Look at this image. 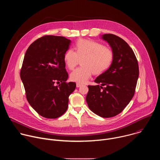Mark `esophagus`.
I'll return each mask as SVG.
<instances>
[{"label":"esophagus","instance_id":"34e87169","mask_svg":"<svg viewBox=\"0 0 160 160\" xmlns=\"http://www.w3.org/2000/svg\"><path fill=\"white\" fill-rule=\"evenodd\" d=\"M81 85H82L81 83H77V87H80Z\"/></svg>","mask_w":160,"mask_h":160}]
</instances>
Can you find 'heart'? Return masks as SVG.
Wrapping results in <instances>:
<instances>
[{
    "mask_svg": "<svg viewBox=\"0 0 160 160\" xmlns=\"http://www.w3.org/2000/svg\"><path fill=\"white\" fill-rule=\"evenodd\" d=\"M75 51L68 49L64 55V61L70 70L82 60L83 66L70 74V79L78 83L86 82L92 73L99 75L107 70L113 58L112 51L96 41L80 39L75 44Z\"/></svg>",
    "mask_w": 160,
    "mask_h": 160,
    "instance_id": "obj_1",
    "label": "heart"
}]
</instances>
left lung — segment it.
<instances>
[{
    "mask_svg": "<svg viewBox=\"0 0 160 160\" xmlns=\"http://www.w3.org/2000/svg\"><path fill=\"white\" fill-rule=\"evenodd\" d=\"M112 51V61L108 69L95 80L101 86L88 85L86 101L89 109L102 118L120 113L132 100L139 78V66L128 44L113 34H104ZM102 86H105L102 88Z\"/></svg>",
    "mask_w": 160,
    "mask_h": 160,
    "instance_id": "8db88e82",
    "label": "left lung"
}]
</instances>
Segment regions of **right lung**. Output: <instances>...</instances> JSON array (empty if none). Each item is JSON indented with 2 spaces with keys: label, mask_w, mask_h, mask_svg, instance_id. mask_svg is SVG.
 Masks as SVG:
<instances>
[{
  "label": "right lung",
  "mask_w": 160,
  "mask_h": 160,
  "mask_svg": "<svg viewBox=\"0 0 160 160\" xmlns=\"http://www.w3.org/2000/svg\"><path fill=\"white\" fill-rule=\"evenodd\" d=\"M70 43L64 37L45 35L33 42L25 53L20 77L27 101L44 118L62 115L68 109V98L75 89V82H66L68 74L64 55Z\"/></svg>",
  "instance_id": "1"
}]
</instances>
